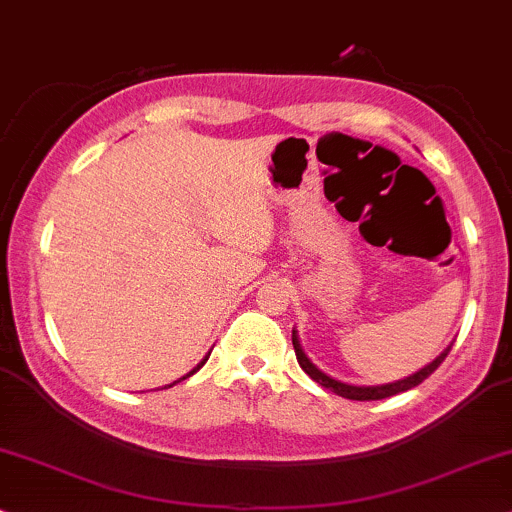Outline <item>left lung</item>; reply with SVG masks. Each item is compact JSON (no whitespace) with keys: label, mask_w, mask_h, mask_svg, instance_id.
Listing matches in <instances>:
<instances>
[{"label":"left lung","mask_w":512,"mask_h":512,"mask_svg":"<svg viewBox=\"0 0 512 512\" xmlns=\"http://www.w3.org/2000/svg\"><path fill=\"white\" fill-rule=\"evenodd\" d=\"M292 344H294L296 361H299L301 370H304L306 375L311 377V380L318 382L320 387L334 391V394H337V396H344V399H351V401H380V399H389V396H394V394H401V391H408V389L418 387L420 382H425L427 377H430L432 372L437 370L441 363H444V358L449 356V351H451V346H453V344L446 346V349L441 351L439 356L434 358L430 365H425V368H420L418 372H413V375H410V377H403V380H396V382H389V384H377V387H356V384H346V382L334 380V377L325 375V372L320 370V368H315V365L311 363V358H308L306 353H304V349H301L299 334H296V330H292Z\"/></svg>","instance_id":"left-lung-1"}]
</instances>
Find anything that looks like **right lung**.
I'll return each instance as SVG.
<instances>
[{
  "mask_svg": "<svg viewBox=\"0 0 512 512\" xmlns=\"http://www.w3.org/2000/svg\"><path fill=\"white\" fill-rule=\"evenodd\" d=\"M208 356H211V353H208ZM208 356H206V358H204V361H201V363H199V365H197V368H194V370H189V372H187V375H185V377H180V380H187V377H192V375H194V372H197V370H199V368H201V365H204V363H206V361H208ZM180 380H178V382H180ZM173 384H175V382H173ZM173 384H168V387H173Z\"/></svg>",
  "mask_w": 512,
  "mask_h": 512,
  "instance_id": "add662e5",
  "label": "right lung"
}]
</instances>
